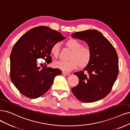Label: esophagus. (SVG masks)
Wrapping results in <instances>:
<instances>
[{
    "instance_id": "obj_1",
    "label": "esophagus",
    "mask_w": 130,
    "mask_h": 130,
    "mask_svg": "<svg viewBox=\"0 0 130 130\" xmlns=\"http://www.w3.org/2000/svg\"><path fill=\"white\" fill-rule=\"evenodd\" d=\"M62 74L63 75H71V74H70L69 73H66V72H62Z\"/></svg>"
}]
</instances>
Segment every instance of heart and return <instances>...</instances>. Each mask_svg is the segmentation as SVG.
I'll return each mask as SVG.
<instances>
[{
    "label": "heart",
    "instance_id": "1",
    "mask_svg": "<svg viewBox=\"0 0 130 130\" xmlns=\"http://www.w3.org/2000/svg\"><path fill=\"white\" fill-rule=\"evenodd\" d=\"M66 44L72 50L69 61L59 60L54 63L56 68L59 69L65 72H69L78 68L87 65L91 58V51L88 47L82 46L81 43L76 39L71 38L67 41ZM60 44L59 42L55 43L50 49V53L52 56L57 57L59 54Z\"/></svg>",
    "mask_w": 130,
    "mask_h": 130
}]
</instances>
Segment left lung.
<instances>
[{
    "label": "left lung",
    "mask_w": 130,
    "mask_h": 130,
    "mask_svg": "<svg viewBox=\"0 0 130 130\" xmlns=\"http://www.w3.org/2000/svg\"><path fill=\"white\" fill-rule=\"evenodd\" d=\"M71 36L87 43L92 54L83 71L74 73L79 79L78 85L72 88L74 95L80 101L87 103L104 98L111 91L118 74L116 50L102 34L96 30L76 32Z\"/></svg>",
    "instance_id": "1"
}]
</instances>
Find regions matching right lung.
Masks as SVG:
<instances>
[{
  "label": "right lung",
  "instance_id": "right-lung-1",
  "mask_svg": "<svg viewBox=\"0 0 130 130\" xmlns=\"http://www.w3.org/2000/svg\"><path fill=\"white\" fill-rule=\"evenodd\" d=\"M61 33L46 26L31 29L14 44L10 56L11 79L23 95L36 99L44 94L62 72L58 69L37 65V59H44L48 64L52 61L51 46L65 39Z\"/></svg>",
  "mask_w": 130,
  "mask_h": 130
}]
</instances>
